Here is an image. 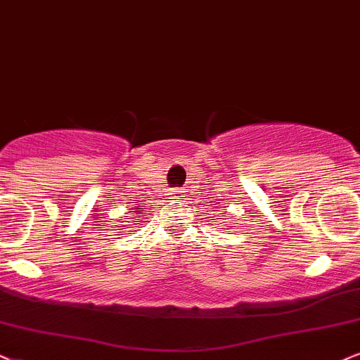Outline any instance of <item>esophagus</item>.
<instances>
[{"label":"esophagus","mask_w":360,"mask_h":360,"mask_svg":"<svg viewBox=\"0 0 360 360\" xmlns=\"http://www.w3.org/2000/svg\"><path fill=\"white\" fill-rule=\"evenodd\" d=\"M172 199H183L184 198V194H183V191H179V189H176V191H172Z\"/></svg>","instance_id":"1"}]
</instances>
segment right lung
I'll return each instance as SVG.
<instances>
[{
  "label": "right lung",
  "instance_id": "add662e5",
  "mask_svg": "<svg viewBox=\"0 0 360 360\" xmlns=\"http://www.w3.org/2000/svg\"><path fill=\"white\" fill-rule=\"evenodd\" d=\"M136 209H143V207H136Z\"/></svg>",
  "mask_w": 360,
  "mask_h": 360
}]
</instances>
